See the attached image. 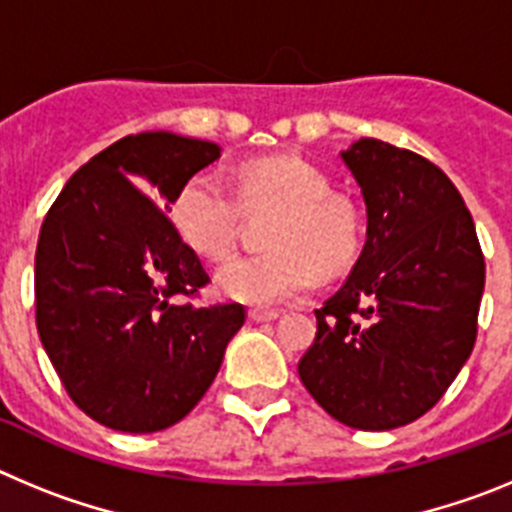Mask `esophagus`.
Returning a JSON list of instances; mask_svg holds the SVG:
<instances>
[{
  "label": "esophagus",
  "mask_w": 512,
  "mask_h": 512,
  "mask_svg": "<svg viewBox=\"0 0 512 512\" xmlns=\"http://www.w3.org/2000/svg\"><path fill=\"white\" fill-rule=\"evenodd\" d=\"M248 318L256 320V323H271V320L279 318V310H261V307H253V310H248Z\"/></svg>",
  "instance_id": "34e87169"
}]
</instances>
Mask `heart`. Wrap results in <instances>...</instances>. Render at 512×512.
<instances>
[{"mask_svg": "<svg viewBox=\"0 0 512 512\" xmlns=\"http://www.w3.org/2000/svg\"><path fill=\"white\" fill-rule=\"evenodd\" d=\"M243 207L251 215L279 212L269 230V253L241 256L217 274L225 297L274 307L307 295L320 274L336 277L364 248V212L333 192L328 174L300 156L251 161L238 176V194L212 169L192 174L174 200L184 241L207 261H225L238 246Z\"/></svg>", "mask_w": 512, "mask_h": 512, "instance_id": "b5f03b06", "label": "heart"}]
</instances>
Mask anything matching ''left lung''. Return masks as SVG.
Instances as JSON below:
<instances>
[{
    "mask_svg": "<svg viewBox=\"0 0 512 512\" xmlns=\"http://www.w3.org/2000/svg\"><path fill=\"white\" fill-rule=\"evenodd\" d=\"M366 202V243L297 364L328 415L392 431L449 390L477 341L485 256L451 179L428 158L361 138L341 153Z\"/></svg>",
    "mask_w": 512,
    "mask_h": 512,
    "instance_id": "obj_1",
    "label": "left lung"
}]
</instances>
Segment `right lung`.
I'll return each instance as SVG.
<instances>
[{"instance_id": "add662e5", "label": "right lung", "mask_w": 512, "mask_h": 512, "mask_svg": "<svg viewBox=\"0 0 512 512\" xmlns=\"http://www.w3.org/2000/svg\"><path fill=\"white\" fill-rule=\"evenodd\" d=\"M220 146L174 133L120 138L71 176L35 251V323L79 410L122 433L179 423L210 390L246 307H197L210 274L169 220Z\"/></svg>"}]
</instances>
